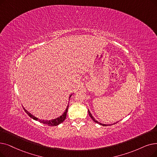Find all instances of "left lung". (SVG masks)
<instances>
[{
	"label": "left lung",
	"mask_w": 157,
	"mask_h": 157,
	"mask_svg": "<svg viewBox=\"0 0 157 157\" xmlns=\"http://www.w3.org/2000/svg\"><path fill=\"white\" fill-rule=\"evenodd\" d=\"M88 114H89V115H90V117L92 118V119L95 122H96V123H98V124H100V125H101V126H110V124H102V123H101V122H98V121H96L95 120V119H94V117L92 116V115L91 114V113L90 112V111H89V110H88ZM117 122H115V123H113V124H116Z\"/></svg>",
	"instance_id": "1"
}]
</instances>
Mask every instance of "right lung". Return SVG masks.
Listing matches in <instances>:
<instances>
[{
	"label": "right lung",
	"instance_id": "1",
	"mask_svg": "<svg viewBox=\"0 0 157 157\" xmlns=\"http://www.w3.org/2000/svg\"><path fill=\"white\" fill-rule=\"evenodd\" d=\"M73 94H71L70 96H69V99L71 98V95H72ZM68 108H69V105H67V108L65 109V111L63 112V113L60 115L59 117L56 118V119H51V120H42V119H40L37 117H36L35 116H34L33 115H32L31 113H29L28 110H26L24 108V110H25V112L27 113V114H28L29 116L32 118L33 119L35 120V121H38V122H41V123H43V124H47L48 126H58L59 125V124L62 123V122L65 121V119H66V116H67V110H68Z\"/></svg>",
	"mask_w": 157,
	"mask_h": 157
}]
</instances>
